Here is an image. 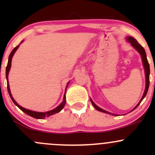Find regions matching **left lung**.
<instances>
[{
  "instance_id": "obj_1",
  "label": "left lung",
  "mask_w": 155,
  "mask_h": 155,
  "mask_svg": "<svg viewBox=\"0 0 155 155\" xmlns=\"http://www.w3.org/2000/svg\"><path fill=\"white\" fill-rule=\"evenodd\" d=\"M127 41L129 42L130 43L131 45L133 46V47L135 48L137 50V51H138L139 53H140V54H141V57H142V59H143V67H144L145 68V80H146V82H145V91H144V94H143V97H142L141 100H140V101L139 102V104H137V106H136V107L134 108L133 110H134V109H136L137 107H138L139 105L140 104V103L142 102V101H143V99H144V97L145 96H146L147 94V92H148V87H149V75H150V68H149V64H148V60H147V56H146V53H145V51L144 49V48L143 47V46H141V45L140 44V43H138V42L137 41V40H135V39L134 38V37H127ZM91 104L92 105L94 106V107L95 108V109H97V110L98 111H101V112H105V113H108V114H112L110 113V112H107V111L104 110V109H101V108L98 107L96 105V104H94V103L93 102V101H91ZM132 110V111H133ZM112 115H115V114H112Z\"/></svg>"
}]
</instances>
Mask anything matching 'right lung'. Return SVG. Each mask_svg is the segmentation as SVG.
I'll return each instance as SVG.
<instances>
[{"label":"right lung","mask_w":155,"mask_h":155,"mask_svg":"<svg viewBox=\"0 0 155 155\" xmlns=\"http://www.w3.org/2000/svg\"><path fill=\"white\" fill-rule=\"evenodd\" d=\"M18 46H17L16 47L14 48L13 50H12V51H11L10 56H9L8 63H7V68H6V78H7V90H8V93H9V94H10V97L11 99H12V102H13L14 104H15V105L17 106V107L19 108V109H21V110L22 111V112H24L25 113H26V114H27V115H30V116L33 117V118H37V119H43V118H46V117H48V116H50V115H54V114H55V113H58V112H59L62 109H63L64 107L65 104H66V97H65V94H66V90H65V94H64V100H63V101H62L61 104L60 105L58 106V107H56L55 109H52V110H51V111H48V112H34V111H31V110H29V109H25V108L21 107V106L18 105V104H17L16 102H15V101L13 99V97H12V94H11L10 89V85H9V82H8V74H9V71H10V68H11V61H12V56H13L14 53H15V51H16V50H17V48H18ZM68 84H69V82L68 83V85H67V87H68ZM67 87H66V88H67Z\"/></svg>","instance_id":"obj_1"}]
</instances>
